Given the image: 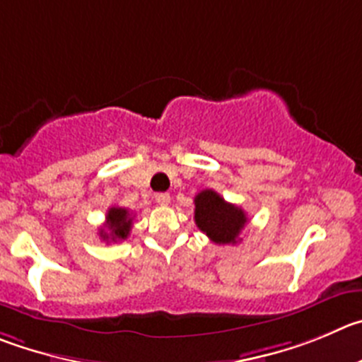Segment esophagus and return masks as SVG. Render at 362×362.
I'll list each match as a JSON object with an SVG mask.
<instances>
[{
  "label": "esophagus",
  "instance_id": "esophagus-1",
  "mask_svg": "<svg viewBox=\"0 0 362 362\" xmlns=\"http://www.w3.org/2000/svg\"><path fill=\"white\" fill-rule=\"evenodd\" d=\"M170 194H168V192H157V194H155V202H157L158 205H168L170 204Z\"/></svg>",
  "mask_w": 362,
  "mask_h": 362
}]
</instances>
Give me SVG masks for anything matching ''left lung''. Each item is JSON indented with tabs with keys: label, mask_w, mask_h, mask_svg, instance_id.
<instances>
[{
	"label": "left lung",
	"mask_w": 362,
	"mask_h": 362,
	"mask_svg": "<svg viewBox=\"0 0 362 362\" xmlns=\"http://www.w3.org/2000/svg\"><path fill=\"white\" fill-rule=\"evenodd\" d=\"M194 221L216 245H235L248 218L243 209L225 202L212 189H205L194 198Z\"/></svg>",
	"instance_id": "8db88e82"
}]
</instances>
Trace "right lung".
<instances>
[{
	"label": "right lung",
	"instance_id": "1",
	"mask_svg": "<svg viewBox=\"0 0 362 362\" xmlns=\"http://www.w3.org/2000/svg\"><path fill=\"white\" fill-rule=\"evenodd\" d=\"M132 214L128 209L110 207L105 216V228H100V238L103 241H123L128 238L132 228Z\"/></svg>",
	"mask_w": 362,
	"mask_h": 362
}]
</instances>
